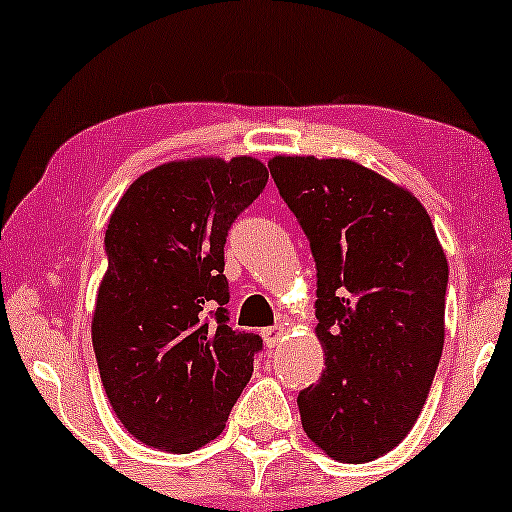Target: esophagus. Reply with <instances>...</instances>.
<instances>
[{"instance_id":"obj_1","label":"esophagus","mask_w":512,"mask_h":512,"mask_svg":"<svg viewBox=\"0 0 512 512\" xmlns=\"http://www.w3.org/2000/svg\"><path fill=\"white\" fill-rule=\"evenodd\" d=\"M284 324H277V326H270V328H263L261 331V335H263V340H265V345H268L270 349L272 347H277L279 345V340H282V335H284Z\"/></svg>"}]
</instances>
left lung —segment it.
Returning <instances> with one entry per match:
<instances>
[{
	"instance_id": "8db88e82",
	"label": "left lung",
	"mask_w": 512,
	"mask_h": 512,
	"mask_svg": "<svg viewBox=\"0 0 512 512\" xmlns=\"http://www.w3.org/2000/svg\"><path fill=\"white\" fill-rule=\"evenodd\" d=\"M282 200L317 263L326 370L298 394L312 443L373 461L417 422L445 342L447 258L415 195L352 160L277 156Z\"/></svg>"
}]
</instances>
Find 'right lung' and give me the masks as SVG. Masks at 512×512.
I'll list each match as a JSON object with an SVG mask.
<instances>
[{
  "instance_id": "right-lung-1",
  "label": "right lung",
  "mask_w": 512,
  "mask_h": 512,
  "mask_svg": "<svg viewBox=\"0 0 512 512\" xmlns=\"http://www.w3.org/2000/svg\"><path fill=\"white\" fill-rule=\"evenodd\" d=\"M265 184L256 158L181 160L142 174L111 214L93 349L111 408L146 445H207L254 373L263 340L228 326L223 247Z\"/></svg>"
}]
</instances>
